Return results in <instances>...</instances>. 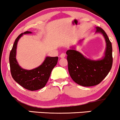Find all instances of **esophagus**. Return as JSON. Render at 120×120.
<instances>
[{"label": "esophagus", "instance_id": "34e87169", "mask_svg": "<svg viewBox=\"0 0 120 120\" xmlns=\"http://www.w3.org/2000/svg\"><path fill=\"white\" fill-rule=\"evenodd\" d=\"M60 57H61V58H64V57H65V53H64V52L61 53V54H60Z\"/></svg>", "mask_w": 120, "mask_h": 120}]
</instances>
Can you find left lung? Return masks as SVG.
<instances>
[{"mask_svg": "<svg viewBox=\"0 0 120 120\" xmlns=\"http://www.w3.org/2000/svg\"><path fill=\"white\" fill-rule=\"evenodd\" d=\"M96 29V33L102 34L105 40V52L102 59L90 60L75 50L74 47L66 52L70 75L75 83L82 86H93L99 84L112 68V43L104 30L99 27Z\"/></svg>", "mask_w": 120, "mask_h": 120, "instance_id": "left-lung-1", "label": "left lung"}]
</instances>
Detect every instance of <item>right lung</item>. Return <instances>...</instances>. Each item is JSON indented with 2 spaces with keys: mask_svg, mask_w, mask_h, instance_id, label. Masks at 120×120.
Returning <instances> with one entry per match:
<instances>
[{
  "mask_svg": "<svg viewBox=\"0 0 120 120\" xmlns=\"http://www.w3.org/2000/svg\"><path fill=\"white\" fill-rule=\"evenodd\" d=\"M31 33L26 31L21 33L15 40L9 54V65L12 78L22 87L30 91L38 90L44 87L49 80L51 73L57 64L58 57H46L41 65L31 70L21 68L16 58L17 42L24 34Z\"/></svg>",
  "mask_w": 120,
  "mask_h": 120,
  "instance_id": "1",
  "label": "right lung"
}]
</instances>
